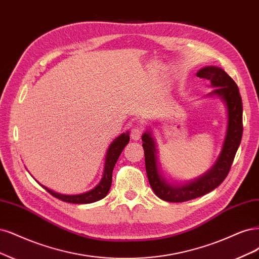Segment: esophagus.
I'll use <instances>...</instances> for the list:
<instances>
[{
    "mask_svg": "<svg viewBox=\"0 0 259 259\" xmlns=\"http://www.w3.org/2000/svg\"><path fill=\"white\" fill-rule=\"evenodd\" d=\"M142 134H144V127L141 125H135L131 130V137L134 140H138Z\"/></svg>",
    "mask_w": 259,
    "mask_h": 259,
    "instance_id": "esophagus-1",
    "label": "esophagus"
}]
</instances>
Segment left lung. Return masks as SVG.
I'll list each match as a JSON object with an SVG mask.
<instances>
[{
  "label": "left lung",
  "instance_id": "8db88e82",
  "mask_svg": "<svg viewBox=\"0 0 259 259\" xmlns=\"http://www.w3.org/2000/svg\"><path fill=\"white\" fill-rule=\"evenodd\" d=\"M197 77L207 79L215 89V94L225 102L228 112V126L222 152L210 170L199 179L182 186H172L160 177L156 162L154 139L149 132L142 135V148L145 150L146 170L149 183L157 197L169 202H184L206 195L225 180L233 165L237 150L242 138V100L239 88L225 70L215 66L201 68Z\"/></svg>",
  "mask_w": 259,
  "mask_h": 259
}]
</instances>
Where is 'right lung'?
Here are the masks:
<instances>
[{
  "label": "right lung",
  "mask_w": 259,
  "mask_h": 259,
  "mask_svg": "<svg viewBox=\"0 0 259 259\" xmlns=\"http://www.w3.org/2000/svg\"><path fill=\"white\" fill-rule=\"evenodd\" d=\"M130 136L128 134H122L117 139H114L112 144L109 146L108 151H107L106 155V163H105V169H104V175L100 184L97 185L95 189H93L90 192H87L84 194L80 195H62L53 192L46 186L41 185L45 190H46L49 194H51L53 197H56L62 201L70 202V203H91L95 202L97 200H101L104 198L105 196L108 194L111 182H112V170L114 168L115 163L122 153L123 149L128 144Z\"/></svg>",
  "instance_id": "right-lung-1"
}]
</instances>
